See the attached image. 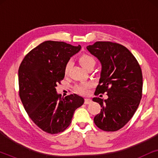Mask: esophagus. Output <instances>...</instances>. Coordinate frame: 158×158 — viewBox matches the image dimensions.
Here are the masks:
<instances>
[{
  "instance_id": "esophagus-1",
  "label": "esophagus",
  "mask_w": 158,
  "mask_h": 158,
  "mask_svg": "<svg viewBox=\"0 0 158 158\" xmlns=\"http://www.w3.org/2000/svg\"><path fill=\"white\" fill-rule=\"evenodd\" d=\"M91 102H92V100L90 98H85V104H89V103H90Z\"/></svg>"
}]
</instances>
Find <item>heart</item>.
<instances>
[{
    "mask_svg": "<svg viewBox=\"0 0 158 158\" xmlns=\"http://www.w3.org/2000/svg\"><path fill=\"white\" fill-rule=\"evenodd\" d=\"M79 61L81 65L84 68L86 69V70L90 68V67H94L95 64H96V60H95V58L91 55H88V54H83V55H81V57H79ZM71 65H72L71 61H68L67 62L65 66H64V74H68L71 68ZM90 86H91V85L90 83H82L76 85L75 89H76L79 94L85 95L89 91V88H90Z\"/></svg>",
    "mask_w": 158,
    "mask_h": 158,
    "instance_id": "b5f03b06",
    "label": "heart"
}]
</instances>
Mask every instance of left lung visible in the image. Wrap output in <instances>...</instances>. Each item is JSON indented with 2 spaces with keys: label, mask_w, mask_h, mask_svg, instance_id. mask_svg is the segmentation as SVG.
<instances>
[{
  "label": "left lung",
  "mask_w": 158,
  "mask_h": 158,
  "mask_svg": "<svg viewBox=\"0 0 158 158\" xmlns=\"http://www.w3.org/2000/svg\"><path fill=\"white\" fill-rule=\"evenodd\" d=\"M101 64L95 95L106 93L108 98H93L102 109L94 117L99 129L115 131L131 119L137 109L142 92V74L137 60L126 47L111 42H96L87 46Z\"/></svg>",
  "instance_id": "1"
}]
</instances>
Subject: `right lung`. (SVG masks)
I'll return each mask as SVG.
<instances>
[{
    "label": "right lung",
    "mask_w": 158,
    "mask_h": 158,
    "mask_svg": "<svg viewBox=\"0 0 158 158\" xmlns=\"http://www.w3.org/2000/svg\"><path fill=\"white\" fill-rule=\"evenodd\" d=\"M81 49V45L46 41L30 51L19 67L21 102L34 124L47 133L65 130L75 110L84 103V98L78 95L62 98L56 90L64 77L66 63Z\"/></svg>",
    "instance_id": "right-lung-1"
}]
</instances>
